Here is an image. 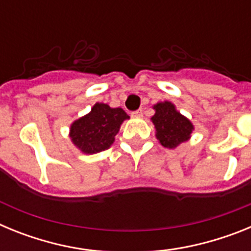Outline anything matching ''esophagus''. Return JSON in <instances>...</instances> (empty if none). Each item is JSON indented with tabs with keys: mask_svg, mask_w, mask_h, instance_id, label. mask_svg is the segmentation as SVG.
Listing matches in <instances>:
<instances>
[{
	"mask_svg": "<svg viewBox=\"0 0 251 251\" xmlns=\"http://www.w3.org/2000/svg\"><path fill=\"white\" fill-rule=\"evenodd\" d=\"M142 115H143V110L142 109L136 110V112H132L133 118H142Z\"/></svg>",
	"mask_w": 251,
	"mask_h": 251,
	"instance_id": "obj_1",
	"label": "esophagus"
}]
</instances>
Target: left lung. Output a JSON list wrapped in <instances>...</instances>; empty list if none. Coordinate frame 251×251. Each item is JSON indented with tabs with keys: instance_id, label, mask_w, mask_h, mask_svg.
<instances>
[{
	"instance_id": "1",
	"label": "left lung",
	"mask_w": 251,
	"mask_h": 251,
	"mask_svg": "<svg viewBox=\"0 0 251 251\" xmlns=\"http://www.w3.org/2000/svg\"><path fill=\"white\" fill-rule=\"evenodd\" d=\"M153 109L154 114L151 121L156 129L154 133L159 145L174 150L191 138L195 129L194 124L176 109V105L172 101H158L153 105Z\"/></svg>"
}]
</instances>
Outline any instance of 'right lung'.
<instances>
[{
	"instance_id": "1",
	"label": "right lung",
	"mask_w": 251,
	"mask_h": 251,
	"mask_svg": "<svg viewBox=\"0 0 251 251\" xmlns=\"http://www.w3.org/2000/svg\"><path fill=\"white\" fill-rule=\"evenodd\" d=\"M129 115L122 108L95 103L88 114L70 124L69 137L73 145L84 154H95L108 150L114 143L124 121Z\"/></svg>"
}]
</instances>
